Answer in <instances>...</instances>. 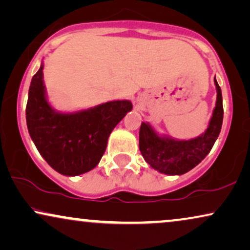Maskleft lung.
<instances>
[{
  "label": "left lung",
  "mask_w": 250,
  "mask_h": 250,
  "mask_svg": "<svg viewBox=\"0 0 250 250\" xmlns=\"http://www.w3.org/2000/svg\"><path fill=\"white\" fill-rule=\"evenodd\" d=\"M217 99L204 134L188 141H179L170 136H161L148 122H142L139 129V149L145 161L153 169L166 175H183L198 166L214 146L223 123L222 90L214 79Z\"/></svg>",
  "instance_id": "left-lung-1"
}]
</instances>
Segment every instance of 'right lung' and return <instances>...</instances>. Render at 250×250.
I'll return each instance as SVG.
<instances>
[{
    "label": "right lung",
    "mask_w": 250,
    "mask_h": 250,
    "mask_svg": "<svg viewBox=\"0 0 250 250\" xmlns=\"http://www.w3.org/2000/svg\"><path fill=\"white\" fill-rule=\"evenodd\" d=\"M131 109L130 101H113L78 112L56 111L46 98L42 62L29 85L26 122L50 167L62 175L79 176L99 164L112 130Z\"/></svg>",
    "instance_id": "1"
}]
</instances>
